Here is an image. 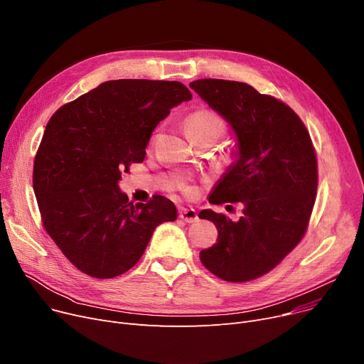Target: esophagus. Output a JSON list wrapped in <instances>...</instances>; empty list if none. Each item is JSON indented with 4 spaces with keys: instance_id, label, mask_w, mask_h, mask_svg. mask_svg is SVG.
Here are the masks:
<instances>
[{
    "instance_id": "1",
    "label": "esophagus",
    "mask_w": 364,
    "mask_h": 364,
    "mask_svg": "<svg viewBox=\"0 0 364 364\" xmlns=\"http://www.w3.org/2000/svg\"><path fill=\"white\" fill-rule=\"evenodd\" d=\"M178 217L186 223H195L198 221V213L193 208H180Z\"/></svg>"
}]
</instances>
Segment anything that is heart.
<instances>
[{
	"instance_id": "1",
	"label": "heart",
	"mask_w": 364,
	"mask_h": 364,
	"mask_svg": "<svg viewBox=\"0 0 364 364\" xmlns=\"http://www.w3.org/2000/svg\"><path fill=\"white\" fill-rule=\"evenodd\" d=\"M223 131H224V122L214 112L199 110L190 114V117L186 119V132L190 140L209 137L215 141L221 136ZM181 190L188 196L195 195V188L186 183L181 184Z\"/></svg>"
}]
</instances>
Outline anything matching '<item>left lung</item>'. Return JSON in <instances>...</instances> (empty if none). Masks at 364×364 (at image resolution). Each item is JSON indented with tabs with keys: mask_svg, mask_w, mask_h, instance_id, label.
I'll use <instances>...</instances> for the list:
<instances>
[{
	"mask_svg": "<svg viewBox=\"0 0 364 364\" xmlns=\"http://www.w3.org/2000/svg\"><path fill=\"white\" fill-rule=\"evenodd\" d=\"M190 88L235 136V161L209 202L243 205L237 221L213 209L199 214L218 230L217 243L200 252V261L227 282L257 279L274 269L307 230L317 190L310 134L289 106L245 82L198 80Z\"/></svg>",
	"mask_w": 364,
	"mask_h": 364,
	"instance_id": "left-lung-1",
	"label": "left lung"
}]
</instances>
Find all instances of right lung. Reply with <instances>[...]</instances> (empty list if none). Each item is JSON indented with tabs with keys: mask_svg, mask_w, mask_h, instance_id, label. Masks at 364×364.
Listing matches in <instances>:
<instances>
[{
	"mask_svg": "<svg viewBox=\"0 0 364 364\" xmlns=\"http://www.w3.org/2000/svg\"><path fill=\"white\" fill-rule=\"evenodd\" d=\"M192 100L177 81H106L57 110L33 164V192L47 233L82 273L110 279L141 258L155 228L176 221L164 196L134 205L121 174L144 161L153 129Z\"/></svg>",
	"mask_w": 364,
	"mask_h": 364,
	"instance_id": "add662e5",
	"label": "right lung"
}]
</instances>
